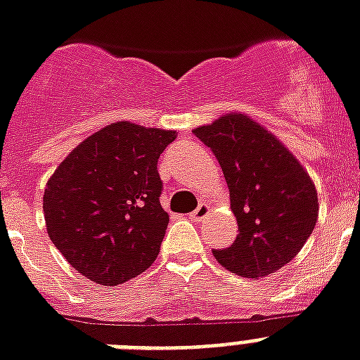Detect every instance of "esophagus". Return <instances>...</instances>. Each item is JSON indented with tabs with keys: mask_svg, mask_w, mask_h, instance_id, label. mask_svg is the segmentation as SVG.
<instances>
[{
	"mask_svg": "<svg viewBox=\"0 0 360 360\" xmlns=\"http://www.w3.org/2000/svg\"><path fill=\"white\" fill-rule=\"evenodd\" d=\"M209 212H210V207L207 205V203H200V205L195 207V210L190 212V218H192L194 221H203L207 216H209Z\"/></svg>",
	"mask_w": 360,
	"mask_h": 360,
	"instance_id": "obj_1",
	"label": "esophagus"
}]
</instances>
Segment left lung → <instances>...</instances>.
<instances>
[{
  "mask_svg": "<svg viewBox=\"0 0 360 360\" xmlns=\"http://www.w3.org/2000/svg\"><path fill=\"white\" fill-rule=\"evenodd\" d=\"M194 134L220 162L238 224L235 242L212 255L236 276H270L300 253L316 226L311 177L274 134L244 114L221 116Z\"/></svg>",
  "mask_w": 360,
  "mask_h": 360,
  "instance_id": "1",
  "label": "left lung"
}]
</instances>
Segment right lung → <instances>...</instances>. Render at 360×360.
<instances>
[{
  "instance_id": "obj_1",
  "label": "right lung",
  "mask_w": 360,
  "mask_h": 360,
  "mask_svg": "<svg viewBox=\"0 0 360 360\" xmlns=\"http://www.w3.org/2000/svg\"><path fill=\"white\" fill-rule=\"evenodd\" d=\"M175 131L116 122L81 142L44 190L51 242L81 276L129 281L159 255L168 227L157 162Z\"/></svg>"
}]
</instances>
